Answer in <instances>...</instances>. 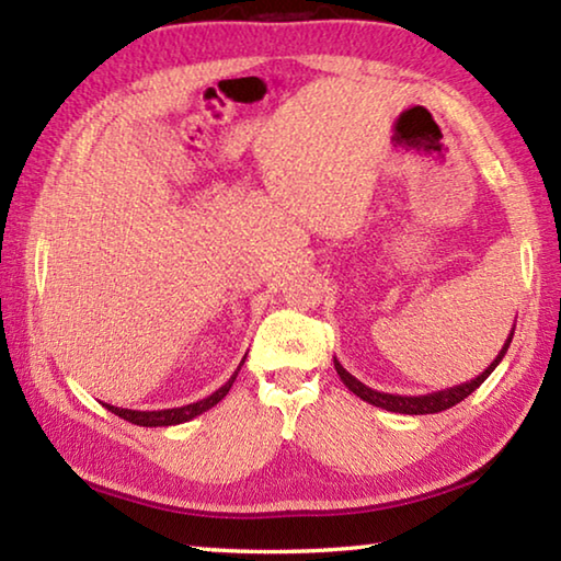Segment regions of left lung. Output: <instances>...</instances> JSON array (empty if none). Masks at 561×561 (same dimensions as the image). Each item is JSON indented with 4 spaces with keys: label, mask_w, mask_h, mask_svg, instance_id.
Returning <instances> with one entry per match:
<instances>
[{
    "label": "left lung",
    "mask_w": 561,
    "mask_h": 561,
    "mask_svg": "<svg viewBox=\"0 0 561 561\" xmlns=\"http://www.w3.org/2000/svg\"><path fill=\"white\" fill-rule=\"evenodd\" d=\"M512 336H515V327H512L510 336L505 339V344H502L500 354L495 356V360L482 371L480 376L470 378V381H465L460 386H453V388H443V391H435V393H425V396H398V393H383V391H374V388H368L366 383H360L356 376H351L344 366L339 364L336 356H334V366H336V374L344 386L348 388L351 393H356L360 401L371 403L383 408V411H391V413H405V415H425V413H440L445 408H453L455 403H460L468 398L474 388H480L485 383V378L495 371L497 364L502 358H505L507 348L512 344Z\"/></svg>",
    "instance_id": "left-lung-1"
}]
</instances>
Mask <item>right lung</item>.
<instances>
[{"label":"right lung","mask_w":561,"mask_h":561,"mask_svg":"<svg viewBox=\"0 0 561 561\" xmlns=\"http://www.w3.org/2000/svg\"><path fill=\"white\" fill-rule=\"evenodd\" d=\"M242 364H244V358L240 360V366H237V371L230 376V381L217 388L213 396H207V398H203V401H197V403H187V405H180V408H165V411H130V408H118V405H111V403H103V405H106L111 413H116L118 417H123V421H128L133 425H144V428H158V425L187 423V421H193V417L203 415L205 411H210L213 405L220 403L222 398L230 393V388L234 383L237 374H240Z\"/></svg>","instance_id":"obj_1"}]
</instances>
